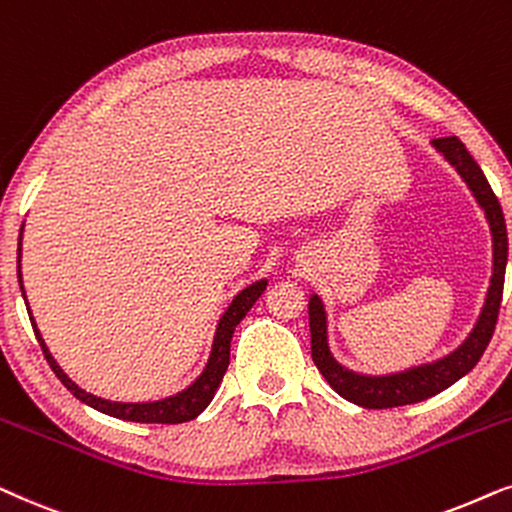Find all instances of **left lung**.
Masks as SVG:
<instances>
[{
  "mask_svg": "<svg viewBox=\"0 0 512 512\" xmlns=\"http://www.w3.org/2000/svg\"><path fill=\"white\" fill-rule=\"evenodd\" d=\"M433 147L445 156L449 166L456 168V173L461 175V180L473 192L478 206L485 210L489 231H492V278H489L485 304H482L473 330L452 353L433 360V363L414 365L393 374H374V377L372 374L353 372L349 367L337 363V358L330 351V344H327V313L323 299L318 295L309 297L313 363H316L327 384L335 388L344 400L365 407V410H386V407L421 403V400L433 398V395L452 386L454 381L466 377L478 365L487 344L492 342L496 318H499L508 264V231L501 203L492 192V187H489L482 168L468 154L466 145L459 138H438L433 140Z\"/></svg>",
  "mask_w": 512,
  "mask_h": 512,
  "instance_id": "1",
  "label": "left lung"
}]
</instances>
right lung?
Instances as JSON below:
<instances>
[{"label": "right lung", "instance_id": "add662e5", "mask_svg": "<svg viewBox=\"0 0 512 512\" xmlns=\"http://www.w3.org/2000/svg\"><path fill=\"white\" fill-rule=\"evenodd\" d=\"M23 227H20V236H18V283H20V292H23L25 299V288H23V274H20V255H23ZM267 290V278L262 281L250 283L248 288H243L238 295L231 299V304L224 309V313L217 320L215 327V337H213V349H210L208 363L203 367V372L196 377L192 384L182 391H177L175 395H168V398L161 400H149V403H117V400H105L98 398V395L86 393L84 388H79L74 381L67 377L63 372V367L56 363V358L51 356L49 346H46L42 332H39L37 323H34V316L30 311V304H27V313H30V323L34 327V335H37V342L42 346L46 360H49L51 370L56 372V377L63 381L67 391H70L74 398L81 400V403L93 407L102 414H109L114 419H124V421H138V424H182V421H192L199 417V414L206 410L213 400V395L217 388L222 384L224 372L229 367V349H231V337H234L236 325L245 318V313L252 309V304L260 299L262 292Z\"/></svg>", "mask_w": 512, "mask_h": 512}]
</instances>
